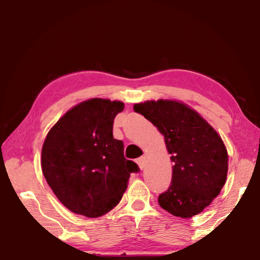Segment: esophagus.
<instances>
[{"label":"esophagus","instance_id":"34e87169","mask_svg":"<svg viewBox=\"0 0 260 260\" xmlns=\"http://www.w3.org/2000/svg\"><path fill=\"white\" fill-rule=\"evenodd\" d=\"M136 164L139 165V167H140V169H141V170H143L144 168H145V157H144V156H141V157H139V159L136 160Z\"/></svg>","mask_w":260,"mask_h":260}]
</instances>
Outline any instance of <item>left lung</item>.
Listing matches in <instances>:
<instances>
[{
	"label": "left lung",
	"instance_id": "obj_1",
	"mask_svg": "<svg viewBox=\"0 0 260 260\" xmlns=\"http://www.w3.org/2000/svg\"><path fill=\"white\" fill-rule=\"evenodd\" d=\"M164 134L172 167L171 185L157 198L170 214L192 217L220 194L228 174V152L221 136L189 107L174 100L134 105Z\"/></svg>",
	"mask_w": 260,
	"mask_h": 260
}]
</instances>
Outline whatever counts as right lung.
<instances>
[{"label": "right lung", "mask_w": 260, "mask_h": 260, "mask_svg": "<svg viewBox=\"0 0 260 260\" xmlns=\"http://www.w3.org/2000/svg\"><path fill=\"white\" fill-rule=\"evenodd\" d=\"M120 101L90 99L69 110L49 131L42 150L46 181L70 211L86 217L106 214L118 204L135 162L124 156L113 136Z\"/></svg>", "instance_id": "obj_1"}]
</instances>
